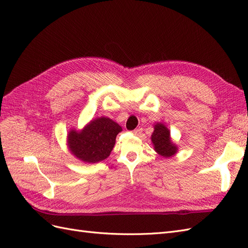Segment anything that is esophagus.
<instances>
[{"mask_svg": "<svg viewBox=\"0 0 248 248\" xmlns=\"http://www.w3.org/2000/svg\"><path fill=\"white\" fill-rule=\"evenodd\" d=\"M141 132H142V128H140V127H139V128H136V129L132 131V133L134 134V136H140Z\"/></svg>", "mask_w": 248, "mask_h": 248, "instance_id": "esophagus-1", "label": "esophagus"}]
</instances>
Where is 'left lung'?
Here are the masks:
<instances>
[{
    "label": "left lung",
    "instance_id": "obj_1",
    "mask_svg": "<svg viewBox=\"0 0 248 248\" xmlns=\"http://www.w3.org/2000/svg\"><path fill=\"white\" fill-rule=\"evenodd\" d=\"M155 151L163 157H170L177 152L176 146L170 139V131L163 124H156L152 134Z\"/></svg>",
    "mask_w": 248,
    "mask_h": 248
}]
</instances>
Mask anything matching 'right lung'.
Instances as JSON below:
<instances>
[{
  "instance_id": "obj_1",
  "label": "right lung",
  "mask_w": 248,
  "mask_h": 248,
  "mask_svg": "<svg viewBox=\"0 0 248 248\" xmlns=\"http://www.w3.org/2000/svg\"><path fill=\"white\" fill-rule=\"evenodd\" d=\"M121 126L108 118L91 121L81 132L70 131L68 145L70 151L80 160L95 163L108 158L115 146Z\"/></svg>"
}]
</instances>
